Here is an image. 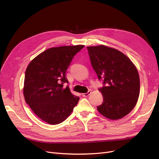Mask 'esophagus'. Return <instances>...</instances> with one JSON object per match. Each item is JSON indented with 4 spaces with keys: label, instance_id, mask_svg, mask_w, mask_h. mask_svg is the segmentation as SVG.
I'll return each instance as SVG.
<instances>
[{
    "label": "esophagus",
    "instance_id": "1",
    "mask_svg": "<svg viewBox=\"0 0 159 159\" xmlns=\"http://www.w3.org/2000/svg\"><path fill=\"white\" fill-rule=\"evenodd\" d=\"M91 91H88L87 93H83V94H82V96H83V97H88V96H89V95L91 94Z\"/></svg>",
    "mask_w": 159,
    "mask_h": 159
}]
</instances>
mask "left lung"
<instances>
[{
  "mask_svg": "<svg viewBox=\"0 0 159 159\" xmlns=\"http://www.w3.org/2000/svg\"><path fill=\"white\" fill-rule=\"evenodd\" d=\"M87 49L91 65L103 84L98 89L103 103L97 110L111 120L124 117L134 108L139 96L137 68L127 56L114 48L101 45Z\"/></svg>",
  "mask_w": 159,
  "mask_h": 159,
  "instance_id": "left-lung-1",
  "label": "left lung"
}]
</instances>
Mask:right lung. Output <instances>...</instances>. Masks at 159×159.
I'll return each mask as SVG.
<instances>
[{"instance_id": "obj_1", "label": "right lung", "mask_w": 159, "mask_h": 159, "mask_svg": "<svg viewBox=\"0 0 159 159\" xmlns=\"http://www.w3.org/2000/svg\"><path fill=\"white\" fill-rule=\"evenodd\" d=\"M83 45L52 48L37 55L25 73L24 96L37 116L55 125L64 121L72 113L79 97L73 95L64 83L73 58Z\"/></svg>"}]
</instances>
